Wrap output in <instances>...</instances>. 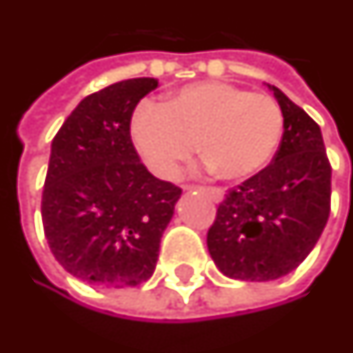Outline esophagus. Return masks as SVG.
Masks as SVG:
<instances>
[{"mask_svg": "<svg viewBox=\"0 0 353 353\" xmlns=\"http://www.w3.org/2000/svg\"><path fill=\"white\" fill-rule=\"evenodd\" d=\"M183 189H193V185H185ZM206 193L210 194L212 199H214L216 202L223 201V189H219V187H208V189H206Z\"/></svg>", "mask_w": 353, "mask_h": 353, "instance_id": "34e87169", "label": "esophagus"}]
</instances>
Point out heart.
<instances>
[{"label":"heart","instance_id":"b5f03b06","mask_svg":"<svg viewBox=\"0 0 353 353\" xmlns=\"http://www.w3.org/2000/svg\"><path fill=\"white\" fill-rule=\"evenodd\" d=\"M281 135L279 103L228 82L189 83L164 105H137L130 118L135 152L160 179L179 174L196 141L216 176L228 181L246 179L268 166Z\"/></svg>","mask_w":353,"mask_h":353}]
</instances>
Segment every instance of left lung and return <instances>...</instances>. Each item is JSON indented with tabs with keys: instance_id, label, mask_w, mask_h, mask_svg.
<instances>
[{
	"instance_id": "obj_1",
	"label": "left lung",
	"mask_w": 353,
	"mask_h": 353,
	"mask_svg": "<svg viewBox=\"0 0 353 353\" xmlns=\"http://www.w3.org/2000/svg\"><path fill=\"white\" fill-rule=\"evenodd\" d=\"M283 139L273 162L225 194L206 245L223 275L273 281L314 250L331 210V164L319 125L275 88Z\"/></svg>"
}]
</instances>
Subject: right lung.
I'll return each mask as SVG.
<instances>
[{
	"label": "right lung",
	"mask_w": 353,
	"mask_h": 353,
	"mask_svg": "<svg viewBox=\"0 0 353 353\" xmlns=\"http://www.w3.org/2000/svg\"><path fill=\"white\" fill-rule=\"evenodd\" d=\"M154 78L91 93L51 143L41 219L55 260L76 279L137 287L151 277L181 189L145 168L130 137L137 103Z\"/></svg>",
	"instance_id": "add662e5"
}]
</instances>
